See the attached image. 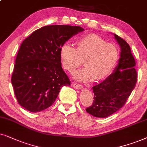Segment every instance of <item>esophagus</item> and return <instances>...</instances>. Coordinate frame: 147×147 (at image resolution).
I'll use <instances>...</instances> for the list:
<instances>
[{"label":"esophagus","mask_w":147,"mask_h":147,"mask_svg":"<svg viewBox=\"0 0 147 147\" xmlns=\"http://www.w3.org/2000/svg\"><path fill=\"white\" fill-rule=\"evenodd\" d=\"M72 86H73L74 88H75L76 89H83V86L81 85H79V84H76V83H74L73 85H72Z\"/></svg>","instance_id":"34e87169"}]
</instances>
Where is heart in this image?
I'll return each mask as SVG.
<instances>
[{"label": "heart", "instance_id": "1", "mask_svg": "<svg viewBox=\"0 0 147 147\" xmlns=\"http://www.w3.org/2000/svg\"><path fill=\"white\" fill-rule=\"evenodd\" d=\"M60 57L66 70L74 72L83 63L86 66L78 70L74 78L81 82L101 81L110 75L119 58V51L112 44L100 37L90 34L79 39L77 48L70 42L62 44Z\"/></svg>", "mask_w": 147, "mask_h": 147}]
</instances>
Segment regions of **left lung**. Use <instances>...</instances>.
<instances>
[{
  "label": "left lung",
  "mask_w": 147,
  "mask_h": 147,
  "mask_svg": "<svg viewBox=\"0 0 147 147\" xmlns=\"http://www.w3.org/2000/svg\"><path fill=\"white\" fill-rule=\"evenodd\" d=\"M113 36L121 49L118 64L106 79L92 87L93 103L86 109L87 113L97 118H106L122 108L137 81L136 62L130 46L116 34Z\"/></svg>",
  "instance_id": "8db88e82"
}]
</instances>
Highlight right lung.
I'll return each mask as SVG.
<instances>
[{"instance_id": "obj_1", "label": "right lung", "mask_w": 147, "mask_h": 147, "mask_svg": "<svg viewBox=\"0 0 147 147\" xmlns=\"http://www.w3.org/2000/svg\"><path fill=\"white\" fill-rule=\"evenodd\" d=\"M83 31L79 26L48 25L34 31L23 41L11 77L21 106L31 112H40L53 104L63 86L70 85L62 68L60 50Z\"/></svg>"}]
</instances>
